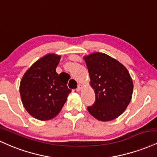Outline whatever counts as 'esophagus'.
<instances>
[{"instance_id": "obj_1", "label": "esophagus", "mask_w": 157, "mask_h": 157, "mask_svg": "<svg viewBox=\"0 0 157 157\" xmlns=\"http://www.w3.org/2000/svg\"><path fill=\"white\" fill-rule=\"evenodd\" d=\"M82 89H83V85H82V84H79L78 85V87H77V89H76V91L79 92V91H81V90H82Z\"/></svg>"}]
</instances>
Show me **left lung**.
I'll return each mask as SVG.
<instances>
[{
    "label": "left lung",
    "instance_id": "obj_1",
    "mask_svg": "<svg viewBox=\"0 0 157 157\" xmlns=\"http://www.w3.org/2000/svg\"><path fill=\"white\" fill-rule=\"evenodd\" d=\"M89 72L95 101L87 110L100 121H110L124 112L132 100L133 81L126 67L106 53L95 52L83 57Z\"/></svg>",
    "mask_w": 157,
    "mask_h": 157
}]
</instances>
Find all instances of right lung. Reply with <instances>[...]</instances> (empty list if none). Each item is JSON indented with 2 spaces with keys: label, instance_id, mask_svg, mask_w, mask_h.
Here are the masks:
<instances>
[{
  "label": "right lung",
  "instance_id": "1",
  "mask_svg": "<svg viewBox=\"0 0 157 157\" xmlns=\"http://www.w3.org/2000/svg\"><path fill=\"white\" fill-rule=\"evenodd\" d=\"M61 55L51 53L35 62L24 73L20 94L25 110L40 121L54 118L67 101L71 90L56 69Z\"/></svg>",
  "mask_w": 157,
  "mask_h": 157
}]
</instances>
